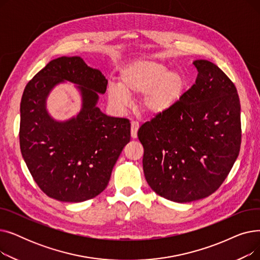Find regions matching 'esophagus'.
Masks as SVG:
<instances>
[{"mask_svg": "<svg viewBox=\"0 0 260 260\" xmlns=\"http://www.w3.org/2000/svg\"><path fill=\"white\" fill-rule=\"evenodd\" d=\"M139 129V123L137 121H133L132 124H131V135H132V138L136 139L137 138V132Z\"/></svg>", "mask_w": 260, "mask_h": 260, "instance_id": "obj_1", "label": "esophagus"}]
</instances>
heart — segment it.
I'll return each mask as SVG.
<instances>
[{
    "instance_id": "obj_1",
    "label": "heart",
    "mask_w": 260,
    "mask_h": 260,
    "mask_svg": "<svg viewBox=\"0 0 260 260\" xmlns=\"http://www.w3.org/2000/svg\"><path fill=\"white\" fill-rule=\"evenodd\" d=\"M119 84L107 88L109 103L116 108H125L131 95L142 94L141 107L149 116L166 114L179 103L185 89L182 74L169 71L155 61L138 60L126 65L120 73Z\"/></svg>"
}]
</instances>
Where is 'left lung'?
I'll return each mask as SVG.
<instances>
[{
    "mask_svg": "<svg viewBox=\"0 0 260 260\" xmlns=\"http://www.w3.org/2000/svg\"><path fill=\"white\" fill-rule=\"evenodd\" d=\"M195 84L172 111L140 126L143 172L151 188L175 202L219 188L239 155L240 101L229 77L207 60L193 62Z\"/></svg>",
    "mask_w": 260,
    "mask_h": 260,
    "instance_id": "8db88e82",
    "label": "left lung"
}]
</instances>
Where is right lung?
<instances>
[{
	"label": "right lung",
	"instance_id": "right-lung-1",
	"mask_svg": "<svg viewBox=\"0 0 260 260\" xmlns=\"http://www.w3.org/2000/svg\"><path fill=\"white\" fill-rule=\"evenodd\" d=\"M79 86L82 108L64 122L47 113L46 98L57 84ZM107 80L81 57L50 61L27 83L21 100L20 147L39 187L50 198L82 202L106 188L115 163L131 140V123L109 117L95 106Z\"/></svg>",
	"mask_w": 260,
	"mask_h": 260
}]
</instances>
